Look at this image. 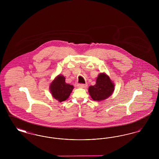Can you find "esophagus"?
Here are the masks:
<instances>
[{
	"mask_svg": "<svg viewBox=\"0 0 159 159\" xmlns=\"http://www.w3.org/2000/svg\"><path fill=\"white\" fill-rule=\"evenodd\" d=\"M87 84H83V83H79L77 84V87L78 88H86L87 87Z\"/></svg>",
	"mask_w": 159,
	"mask_h": 159,
	"instance_id": "obj_1",
	"label": "esophagus"
}]
</instances>
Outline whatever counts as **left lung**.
<instances>
[{"label":"left lung","instance_id":"left-lung-1","mask_svg":"<svg viewBox=\"0 0 159 159\" xmlns=\"http://www.w3.org/2000/svg\"><path fill=\"white\" fill-rule=\"evenodd\" d=\"M114 84L104 73L99 75L96 84L89 88V93L94 101H102L109 97L114 91Z\"/></svg>","mask_w":159,"mask_h":159}]
</instances>
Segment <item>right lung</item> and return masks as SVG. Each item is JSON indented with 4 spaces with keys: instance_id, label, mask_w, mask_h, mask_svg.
Wrapping results in <instances>:
<instances>
[{
    "instance_id": "add662e5",
    "label": "right lung",
    "mask_w": 159,
    "mask_h": 159,
    "mask_svg": "<svg viewBox=\"0 0 159 159\" xmlns=\"http://www.w3.org/2000/svg\"><path fill=\"white\" fill-rule=\"evenodd\" d=\"M63 76H57L51 84L50 90L54 98L62 102L68 98L74 87L66 83Z\"/></svg>"
}]
</instances>
